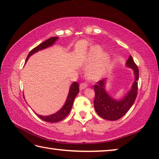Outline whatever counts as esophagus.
<instances>
[{
  "label": "esophagus",
  "instance_id": "esophagus-1",
  "mask_svg": "<svg viewBox=\"0 0 159 159\" xmlns=\"http://www.w3.org/2000/svg\"><path fill=\"white\" fill-rule=\"evenodd\" d=\"M87 87V84H85V83H81L80 84V90H82L83 89H85V88Z\"/></svg>",
  "mask_w": 159,
  "mask_h": 159
}]
</instances>
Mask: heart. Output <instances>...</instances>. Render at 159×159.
<instances>
[{
  "label": "heart",
  "mask_w": 159,
  "mask_h": 159,
  "mask_svg": "<svg viewBox=\"0 0 159 159\" xmlns=\"http://www.w3.org/2000/svg\"><path fill=\"white\" fill-rule=\"evenodd\" d=\"M93 63L88 67V76L92 79H99L103 77L108 71L110 60L107 53H102L99 46L95 45L90 48L86 57V63Z\"/></svg>",
  "instance_id": "heart-1"
}]
</instances>
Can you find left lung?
<instances>
[{
  "instance_id": "obj_1",
  "label": "left lung",
  "mask_w": 159,
  "mask_h": 159,
  "mask_svg": "<svg viewBox=\"0 0 159 159\" xmlns=\"http://www.w3.org/2000/svg\"><path fill=\"white\" fill-rule=\"evenodd\" d=\"M126 66L133 70L134 80L131 89L120 99H116L107 93L105 89L107 79H102L94 85L95 98L94 107L99 116L109 120H116L122 118L133 106L138 95V80H139V70L130 55L125 64Z\"/></svg>"
}]
</instances>
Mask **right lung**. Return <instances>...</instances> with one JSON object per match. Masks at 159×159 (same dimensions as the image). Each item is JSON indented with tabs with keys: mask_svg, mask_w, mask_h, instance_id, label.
<instances>
[{
	"mask_svg": "<svg viewBox=\"0 0 159 159\" xmlns=\"http://www.w3.org/2000/svg\"><path fill=\"white\" fill-rule=\"evenodd\" d=\"M58 39V37H52L50 39L46 40V41L43 42L42 43L38 45L37 47L34 48L29 53L26 59V61L28 60V59L33 55V54L37 52L38 51L45 49L48 47L52 46V45L55 43L56 41ZM79 92V85L78 84L77 82H74L70 86L68 96H67L66 100L64 103V106L55 114H51L49 116H41V115H36L39 116L41 119L45 120L46 122L50 123H57L59 121H61V120H63L67 115L69 114V112L71 111L72 105H73L74 99L76 98L78 93ZM36 114V113H35Z\"/></svg>",
	"mask_w": 159,
	"mask_h": 159,
	"instance_id": "right-lung-1",
	"label": "right lung"
}]
</instances>
